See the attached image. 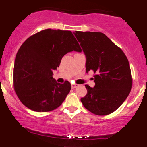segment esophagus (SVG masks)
Returning a JSON list of instances; mask_svg holds the SVG:
<instances>
[{"label":"esophagus","instance_id":"34e87169","mask_svg":"<svg viewBox=\"0 0 147 147\" xmlns=\"http://www.w3.org/2000/svg\"><path fill=\"white\" fill-rule=\"evenodd\" d=\"M77 86H78V85H77V84H72L71 86L72 88H77Z\"/></svg>","mask_w":147,"mask_h":147}]
</instances>
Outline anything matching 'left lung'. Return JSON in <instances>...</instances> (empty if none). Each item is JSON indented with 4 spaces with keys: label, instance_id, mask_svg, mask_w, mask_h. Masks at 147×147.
I'll return each instance as SVG.
<instances>
[{
    "label": "left lung",
    "instance_id": "obj_1",
    "mask_svg": "<svg viewBox=\"0 0 147 147\" xmlns=\"http://www.w3.org/2000/svg\"><path fill=\"white\" fill-rule=\"evenodd\" d=\"M86 59V72L93 70L95 86L85 85L87 94L81 102L97 115L116 111L126 100L132 88L130 65L125 54L104 34L73 32Z\"/></svg>",
    "mask_w": 147,
    "mask_h": 147
}]
</instances>
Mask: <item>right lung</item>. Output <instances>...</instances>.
Returning <instances> with one entry per match:
<instances>
[{
    "instance_id": "1",
    "label": "right lung",
    "mask_w": 147,
    "mask_h": 147,
    "mask_svg": "<svg viewBox=\"0 0 147 147\" xmlns=\"http://www.w3.org/2000/svg\"><path fill=\"white\" fill-rule=\"evenodd\" d=\"M82 52L70 31L47 29L22 44L14 67V90L20 101L31 110L48 112L58 108L70 92L68 81L57 83L53 70L68 52Z\"/></svg>"
}]
</instances>
